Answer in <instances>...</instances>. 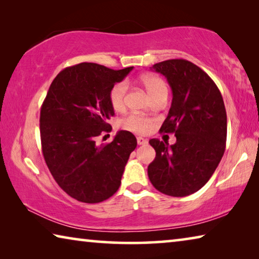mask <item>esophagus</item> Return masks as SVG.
Masks as SVG:
<instances>
[{"label": "esophagus", "mask_w": 259, "mask_h": 259, "mask_svg": "<svg viewBox=\"0 0 259 259\" xmlns=\"http://www.w3.org/2000/svg\"><path fill=\"white\" fill-rule=\"evenodd\" d=\"M137 143L138 145H145V144H147V139L143 137H137Z\"/></svg>", "instance_id": "1"}]
</instances>
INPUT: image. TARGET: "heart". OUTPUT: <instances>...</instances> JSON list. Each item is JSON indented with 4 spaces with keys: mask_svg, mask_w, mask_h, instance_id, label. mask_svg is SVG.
<instances>
[{
    "mask_svg": "<svg viewBox=\"0 0 259 259\" xmlns=\"http://www.w3.org/2000/svg\"><path fill=\"white\" fill-rule=\"evenodd\" d=\"M140 81H142L144 87L146 88L147 93L151 96L152 99L161 94L168 93V87H166L165 82L159 76L145 75L140 78ZM128 90L129 83L125 80L115 83L112 87V89L109 90V104H111V106L115 111H122L124 108ZM121 125L125 130L134 131V133L138 134H146L152 128L153 120L150 119V117L138 115V114H130V115L124 117L121 121Z\"/></svg>",
    "mask_w": 259,
    "mask_h": 259,
    "instance_id": "obj_1",
    "label": "heart"
}]
</instances>
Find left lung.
Wrapping results in <instances>:
<instances>
[{"instance_id": "left-lung-1", "label": "left lung", "mask_w": 259, "mask_h": 259, "mask_svg": "<svg viewBox=\"0 0 259 259\" xmlns=\"http://www.w3.org/2000/svg\"><path fill=\"white\" fill-rule=\"evenodd\" d=\"M166 77L172 103L160 133L175 134L176 143L151 139L156 155L148 178L157 191L170 196L198 192L212 176L225 152L227 117L222 94L207 73L185 59L153 65Z\"/></svg>"}]
</instances>
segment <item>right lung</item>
Returning a JSON list of instances; mask_svg holds the SVG:
<instances>
[{"mask_svg":"<svg viewBox=\"0 0 259 259\" xmlns=\"http://www.w3.org/2000/svg\"><path fill=\"white\" fill-rule=\"evenodd\" d=\"M94 63L63 69L52 81L40 114L42 152L57 184L80 202L98 203L115 193L137 139L121 130L113 142L97 145L111 131L109 90L133 71Z\"/></svg>","mask_w":259,"mask_h":259,"instance_id":"add662e5","label":"right lung"}]
</instances>
